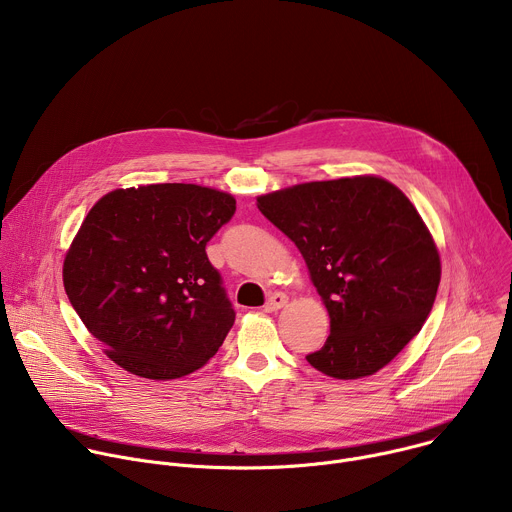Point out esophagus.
<instances>
[{
  "mask_svg": "<svg viewBox=\"0 0 512 512\" xmlns=\"http://www.w3.org/2000/svg\"><path fill=\"white\" fill-rule=\"evenodd\" d=\"M287 304V296L285 294H281V291H275V294H271L269 298H267V302H265V312H277V310H281L283 306Z\"/></svg>",
  "mask_w": 512,
  "mask_h": 512,
  "instance_id": "esophagus-1",
  "label": "esophagus"
}]
</instances>
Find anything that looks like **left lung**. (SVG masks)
Segmentation results:
<instances>
[{"mask_svg": "<svg viewBox=\"0 0 512 512\" xmlns=\"http://www.w3.org/2000/svg\"><path fill=\"white\" fill-rule=\"evenodd\" d=\"M257 208L296 243L330 316L306 360L342 381L375 375L421 330L442 277L415 206L391 182L356 176L277 190Z\"/></svg>", "mask_w": 512, "mask_h": 512, "instance_id": "8db88e82", "label": "left lung"}]
</instances>
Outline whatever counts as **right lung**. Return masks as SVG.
I'll return each instance as SVG.
<instances>
[{
	"mask_svg": "<svg viewBox=\"0 0 512 512\" xmlns=\"http://www.w3.org/2000/svg\"><path fill=\"white\" fill-rule=\"evenodd\" d=\"M235 204L196 184H150L113 190L89 210L64 259V289L121 369L178 379L221 348L235 310L206 243Z\"/></svg>",
	"mask_w": 512,
	"mask_h": 512,
	"instance_id": "add662e5",
	"label": "right lung"
}]
</instances>
